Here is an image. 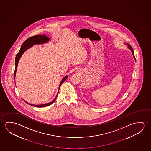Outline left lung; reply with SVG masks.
<instances>
[{"label": "left lung", "instance_id": "obj_1", "mask_svg": "<svg viewBox=\"0 0 151 151\" xmlns=\"http://www.w3.org/2000/svg\"><path fill=\"white\" fill-rule=\"evenodd\" d=\"M127 45H128V47H129V49H131V50L132 51V53H133V55H134V58H135V57H134V51H133V49H132V47H131V46H129V44H127Z\"/></svg>", "mask_w": 151, "mask_h": 151}]
</instances>
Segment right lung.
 <instances>
[{"mask_svg": "<svg viewBox=\"0 0 151 151\" xmlns=\"http://www.w3.org/2000/svg\"><path fill=\"white\" fill-rule=\"evenodd\" d=\"M50 40V39L48 38V37H47L46 35H36V36H32L30 37L29 38L27 39V40L24 41V42L22 43V46H21V48L20 49L18 53H17L16 57V59H15V70H14V78L15 79V75H16V70H17V65H18V61H19L20 58L21 57L22 55L24 53V51L27 50L28 49L30 48L31 47L33 46L34 45H36V44H41V43H46L48 41ZM68 78V76H67L62 79V81L60 83V85H59V90H58V92H59V90L60 89V86L62 84V83H63L65 81V80L67 79ZM58 92L57 95L56 96L55 98L50 103H47V104H41V105H33L31 104H29V103H27L26 102L27 104H28L29 105H32V106H34L35 107H45V106H47L48 105H50L52 104L53 103L55 102L56 98L58 94Z\"/></svg>", "mask_w": 151, "mask_h": 151, "instance_id": "right-lung-1", "label": "right lung"}]
</instances>
